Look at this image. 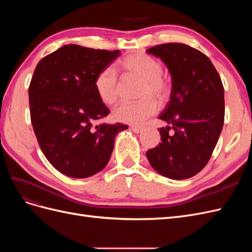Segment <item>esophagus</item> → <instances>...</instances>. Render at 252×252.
Returning a JSON list of instances; mask_svg holds the SVG:
<instances>
[{"label": "esophagus", "instance_id": "obj_1", "mask_svg": "<svg viewBox=\"0 0 252 252\" xmlns=\"http://www.w3.org/2000/svg\"><path fill=\"white\" fill-rule=\"evenodd\" d=\"M131 130L134 132V133H140L143 131V127H139V126H132L131 127Z\"/></svg>", "mask_w": 252, "mask_h": 252}]
</instances>
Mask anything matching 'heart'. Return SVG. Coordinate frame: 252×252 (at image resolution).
<instances>
[{
  "label": "heart",
  "instance_id": "heart-1",
  "mask_svg": "<svg viewBox=\"0 0 252 252\" xmlns=\"http://www.w3.org/2000/svg\"><path fill=\"white\" fill-rule=\"evenodd\" d=\"M120 69L125 75L142 80L138 102H121L112 110L117 122L141 125L158 111V103L167 100L170 94L169 82L163 77L162 64L144 52H135L121 60ZM94 89L97 96L105 104H113L119 95L120 83L111 67H106L96 74Z\"/></svg>",
  "mask_w": 252,
  "mask_h": 252
}]
</instances>
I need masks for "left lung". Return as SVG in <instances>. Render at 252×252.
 Instances as JSON below:
<instances>
[{"mask_svg":"<svg viewBox=\"0 0 252 252\" xmlns=\"http://www.w3.org/2000/svg\"><path fill=\"white\" fill-rule=\"evenodd\" d=\"M171 75L170 100L158 119L161 143L146 152L157 172L171 180L199 173L208 163L223 129L224 87L211 61L200 50L181 43L151 47Z\"/></svg>","mask_w":252,"mask_h":252,"instance_id":"left-lung-1","label":"left lung"}]
</instances>
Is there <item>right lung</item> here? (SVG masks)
<instances>
[{
    "mask_svg": "<svg viewBox=\"0 0 252 252\" xmlns=\"http://www.w3.org/2000/svg\"><path fill=\"white\" fill-rule=\"evenodd\" d=\"M120 50L69 44L43 58L29 86L30 118L41 150L67 177L85 179L108 164L114 139L127 125L97 124L109 109L94 89L96 74Z\"/></svg>",
    "mask_w": 252,
    "mask_h": 252,
    "instance_id": "1",
    "label": "right lung"
}]
</instances>
